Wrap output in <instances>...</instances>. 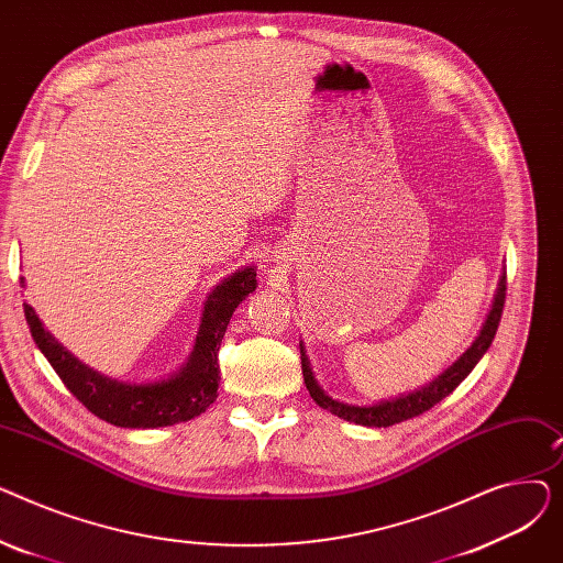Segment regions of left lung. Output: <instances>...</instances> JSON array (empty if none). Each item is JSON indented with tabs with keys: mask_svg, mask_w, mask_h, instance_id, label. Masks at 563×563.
Here are the masks:
<instances>
[{
	"mask_svg": "<svg viewBox=\"0 0 563 563\" xmlns=\"http://www.w3.org/2000/svg\"><path fill=\"white\" fill-rule=\"evenodd\" d=\"M505 299H507V276H501L493 308L486 317V323H484L479 338L472 342V346L463 353V356L452 367H448L438 378L429 380L424 388H418V390H412L408 395H401V397H395V399H388V401H378V404H372V406H353V404L338 401V399L329 397L327 393L319 388V383L312 376L310 361H308L303 344H301V369H303L306 388H308L310 397L321 408L331 410L333 416H338L346 422H356V424H363V427H393V424H399L404 420L418 418V416H422V412H427L429 408H433L438 401H442L448 395H452L459 388V383L472 369H475V365L482 361V356L488 351V346L493 344V338L497 333L499 319H501V308H505Z\"/></svg>",
	"mask_w": 563,
	"mask_h": 563,
	"instance_id": "obj_1",
	"label": "left lung"
}]
</instances>
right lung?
I'll return each instance as SVG.
<instances>
[{
  "label": "right lung",
  "mask_w": 563,
  "mask_h": 563,
  "mask_svg": "<svg viewBox=\"0 0 563 563\" xmlns=\"http://www.w3.org/2000/svg\"><path fill=\"white\" fill-rule=\"evenodd\" d=\"M255 276L253 266H246L214 287L207 297L189 363L170 378L155 383H123L91 369L43 329V321L29 303H24V317L29 333L58 378L93 416L125 429L170 427L198 418L217 401L219 346L234 308L255 291Z\"/></svg>",
  "instance_id": "obj_1"
}]
</instances>
